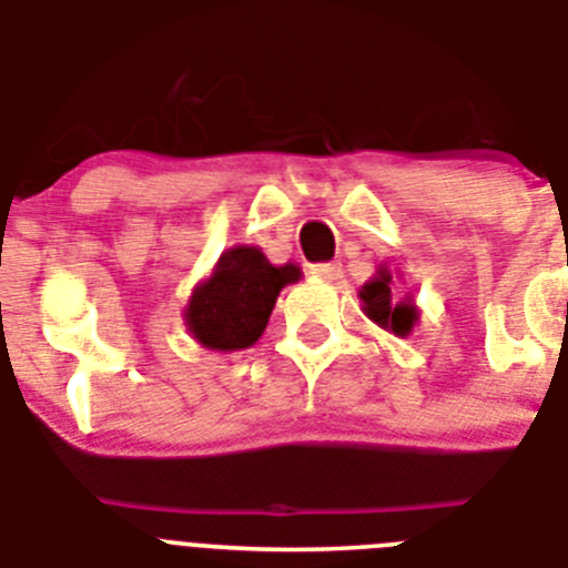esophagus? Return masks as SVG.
I'll return each mask as SVG.
<instances>
[{
    "instance_id": "1",
    "label": "esophagus",
    "mask_w": 568,
    "mask_h": 568,
    "mask_svg": "<svg viewBox=\"0 0 568 568\" xmlns=\"http://www.w3.org/2000/svg\"><path fill=\"white\" fill-rule=\"evenodd\" d=\"M308 274L317 280H328V283H334V280L343 277V265L339 263H317L308 268Z\"/></svg>"
}]
</instances>
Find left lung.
<instances>
[{"mask_svg": "<svg viewBox=\"0 0 568 568\" xmlns=\"http://www.w3.org/2000/svg\"><path fill=\"white\" fill-rule=\"evenodd\" d=\"M359 300H363V312L368 320L386 328V332L406 337L412 334L414 323H417V305L412 297L394 303L392 300V271L379 268L363 288H359Z\"/></svg>", "mask_w": 568, "mask_h": 568, "instance_id": "1", "label": "left lung"}]
</instances>
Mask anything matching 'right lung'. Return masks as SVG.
Returning <instances> with one entry per match:
<instances>
[{
	"mask_svg": "<svg viewBox=\"0 0 568 568\" xmlns=\"http://www.w3.org/2000/svg\"><path fill=\"white\" fill-rule=\"evenodd\" d=\"M294 263L271 265L256 245L223 251L211 277L200 283L185 305V325L211 352H240L263 337L280 291L297 283Z\"/></svg>",
	"mask_w": 568,
	"mask_h": 568,
	"instance_id": "1",
	"label": "right lung"
}]
</instances>
